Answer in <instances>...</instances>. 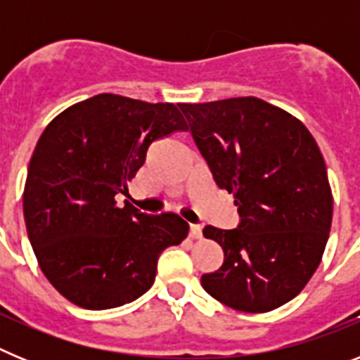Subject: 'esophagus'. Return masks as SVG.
<instances>
[{
  "label": "esophagus",
  "mask_w": 360,
  "mask_h": 360,
  "mask_svg": "<svg viewBox=\"0 0 360 360\" xmlns=\"http://www.w3.org/2000/svg\"><path fill=\"white\" fill-rule=\"evenodd\" d=\"M189 236L193 238V240H200V238H202V227H200V225H191Z\"/></svg>",
  "instance_id": "obj_1"
}]
</instances>
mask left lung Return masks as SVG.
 <instances>
[{
	"mask_svg": "<svg viewBox=\"0 0 360 360\" xmlns=\"http://www.w3.org/2000/svg\"><path fill=\"white\" fill-rule=\"evenodd\" d=\"M178 106L241 216L232 231L203 229L224 263L202 287L238 311L276 310L307 287L328 241L333 196L319 146L301 120L263 98Z\"/></svg>",
	"mask_w": 360,
	"mask_h": 360,
	"instance_id": "8db88e82",
	"label": "left lung"
}]
</instances>
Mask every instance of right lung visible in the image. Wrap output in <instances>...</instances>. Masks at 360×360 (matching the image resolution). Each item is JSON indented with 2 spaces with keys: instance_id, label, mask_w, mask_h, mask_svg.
<instances>
[{
  "instance_id": "1",
  "label": "right lung",
  "mask_w": 360,
  "mask_h": 360,
  "mask_svg": "<svg viewBox=\"0 0 360 360\" xmlns=\"http://www.w3.org/2000/svg\"><path fill=\"white\" fill-rule=\"evenodd\" d=\"M186 129L174 104L115 94L73 104L46 126L28 164L23 214L39 269L70 303H131L151 288L162 250L187 236L178 214L115 202L149 146Z\"/></svg>"
}]
</instances>
